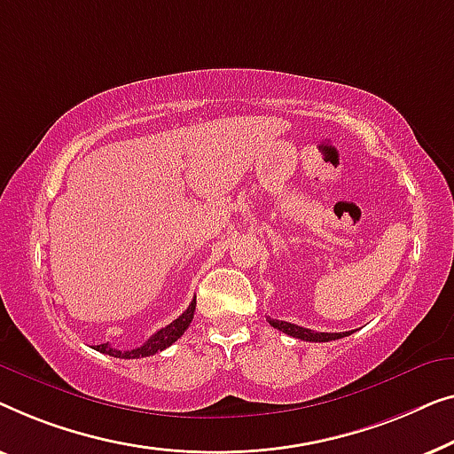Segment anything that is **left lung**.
<instances>
[{
	"mask_svg": "<svg viewBox=\"0 0 454 454\" xmlns=\"http://www.w3.org/2000/svg\"><path fill=\"white\" fill-rule=\"evenodd\" d=\"M270 325L271 327H276L279 331H284L286 335L290 337H296V340H302V341H335V340H341V337H348L352 335V331H346V333H318V331H312V329H306V327H298V325L294 323H286V321H273L270 318Z\"/></svg>",
	"mask_w": 454,
	"mask_h": 454,
	"instance_id": "left-lung-1",
	"label": "left lung"
}]
</instances>
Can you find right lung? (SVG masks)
Segmentation results:
<instances>
[{
	"label": "right lung",
	"mask_w": 454,
	"mask_h": 454,
	"mask_svg": "<svg viewBox=\"0 0 454 454\" xmlns=\"http://www.w3.org/2000/svg\"><path fill=\"white\" fill-rule=\"evenodd\" d=\"M195 300L189 304V309L183 312L181 317L175 318L170 325H166L160 331H156L154 335L150 337L148 341L142 343V346L136 348V349H117V348H111V343H100L94 349L100 354H108L113 357H123V360H136V357H148V356H154L158 352H162L168 346H172L178 337H181L184 331L189 329L191 321H193V315H195Z\"/></svg>",
	"instance_id": "right-lung-1"
}]
</instances>
